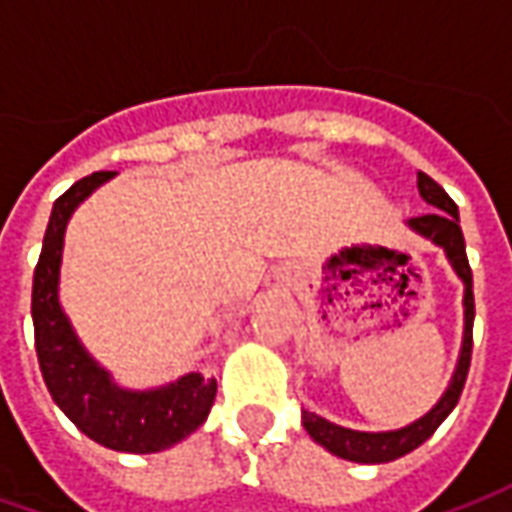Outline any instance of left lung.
<instances>
[{
	"label": "left lung",
	"mask_w": 512,
	"mask_h": 512,
	"mask_svg": "<svg viewBox=\"0 0 512 512\" xmlns=\"http://www.w3.org/2000/svg\"><path fill=\"white\" fill-rule=\"evenodd\" d=\"M417 186L419 194H422V200L430 202L436 211L425 213V216H414L408 224H411L419 235L430 238L433 244L444 246V252L450 257L452 268L458 271V277H461L463 285H466V296H463L466 329H463L461 359H458L455 376H452L444 397H441L436 406L430 408L425 417L417 419V422L408 425V428L389 430V433H359V430H348L340 428V425H332V422H326V419L318 417V414H312V411H304V414H301L304 430H307L321 447H326V450L334 452V455H340L345 461L386 463L395 461V458H403L406 452L417 450L419 444L428 441L430 436L436 433V428H439L441 422L450 417L452 408L458 406L463 384H466V376H469V365H472V268H469V257H466V241H463L461 224H458V205H455L450 194L441 189L439 183L430 178V175H425V172H419L417 175Z\"/></svg>",
	"instance_id": "left-lung-1"
}]
</instances>
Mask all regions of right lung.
Masks as SVG:
<instances>
[{
    "mask_svg": "<svg viewBox=\"0 0 512 512\" xmlns=\"http://www.w3.org/2000/svg\"><path fill=\"white\" fill-rule=\"evenodd\" d=\"M112 175L115 172H93L54 200L32 279L35 351L54 403L84 436L117 452H158L186 439L208 419L216 378L189 373L178 384L126 392L90 359L57 301L65 224L73 208Z\"/></svg>",
    "mask_w": 512,
    "mask_h": 512,
    "instance_id": "add662e5",
    "label": "right lung"
}]
</instances>
